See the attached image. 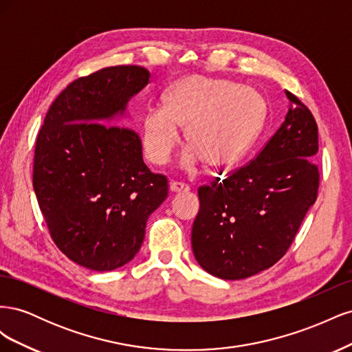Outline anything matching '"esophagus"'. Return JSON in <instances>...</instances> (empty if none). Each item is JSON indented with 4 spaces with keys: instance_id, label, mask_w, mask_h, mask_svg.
<instances>
[{
    "instance_id": "obj_1",
    "label": "esophagus",
    "mask_w": 352,
    "mask_h": 352,
    "mask_svg": "<svg viewBox=\"0 0 352 352\" xmlns=\"http://www.w3.org/2000/svg\"><path fill=\"white\" fill-rule=\"evenodd\" d=\"M170 190L172 192H188L189 190V185L186 184H182V182H177V180H173L172 184H170Z\"/></svg>"
}]
</instances>
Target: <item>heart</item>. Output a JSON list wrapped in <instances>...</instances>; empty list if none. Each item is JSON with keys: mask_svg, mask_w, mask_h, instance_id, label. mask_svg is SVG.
Returning <instances> with one entry per match:
<instances>
[{"mask_svg": "<svg viewBox=\"0 0 352 352\" xmlns=\"http://www.w3.org/2000/svg\"><path fill=\"white\" fill-rule=\"evenodd\" d=\"M264 116V100L255 89L195 74L175 83L164 105L145 113L142 145L148 160L163 166L180 142L179 127H185L189 145L180 160L184 167L192 168L204 160L211 166H229L248 151Z\"/></svg>", "mask_w": 352, "mask_h": 352, "instance_id": "obj_1", "label": "heart"}]
</instances>
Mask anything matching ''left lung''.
I'll list each match as a JSON object with an SVG mask.
<instances>
[{
  "mask_svg": "<svg viewBox=\"0 0 352 352\" xmlns=\"http://www.w3.org/2000/svg\"><path fill=\"white\" fill-rule=\"evenodd\" d=\"M285 122L252 162L199 186L192 251L207 273L247 279L272 267L291 247L317 198L318 129L311 111L286 91Z\"/></svg>",
  "mask_w": 352,
  "mask_h": 352,
  "instance_id": "1",
  "label": "left lung"
}]
</instances>
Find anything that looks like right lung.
<instances>
[{
	"label": "right lung",
	"instance_id": "right-lung-1",
	"mask_svg": "<svg viewBox=\"0 0 352 352\" xmlns=\"http://www.w3.org/2000/svg\"><path fill=\"white\" fill-rule=\"evenodd\" d=\"M151 74L105 67L73 80L51 104L36 138L34 189L50 235L76 264L110 272L140 251L146 220L167 198L164 175L142 158L126 105Z\"/></svg>",
	"mask_w": 352,
	"mask_h": 352
}]
</instances>
